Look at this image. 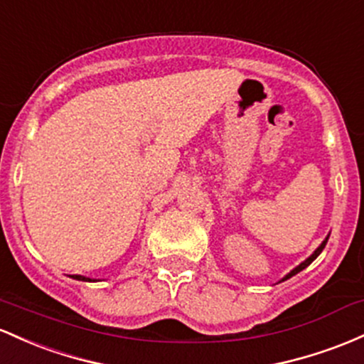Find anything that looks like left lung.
Wrapping results in <instances>:
<instances>
[{
	"label": "left lung",
	"instance_id": "obj_1",
	"mask_svg": "<svg viewBox=\"0 0 364 364\" xmlns=\"http://www.w3.org/2000/svg\"><path fill=\"white\" fill-rule=\"evenodd\" d=\"M326 240H328V235H326V237H325V239H323V242H321V244H320V246H318L316 249H314V252H313V255H311V256H309V258H306V259L303 261V263H299V264H297V267H296V268H294V270H291V272H289V273H287V275H285V277H284V279H282L280 282H284V280L291 279V277H294V275H296V273L303 272L306 267H309V264H311V263H313V261H314V259H316V258H318V256H320V252H321V251H323V247L326 246Z\"/></svg>",
	"mask_w": 364,
	"mask_h": 364
}]
</instances>
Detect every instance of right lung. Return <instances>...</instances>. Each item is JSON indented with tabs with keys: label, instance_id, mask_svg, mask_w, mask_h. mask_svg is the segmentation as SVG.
Wrapping results in <instances>:
<instances>
[{
	"label": "right lung",
	"instance_id": "1",
	"mask_svg": "<svg viewBox=\"0 0 364 364\" xmlns=\"http://www.w3.org/2000/svg\"><path fill=\"white\" fill-rule=\"evenodd\" d=\"M72 279L82 280V282H97L96 279H89V277H82V275H72Z\"/></svg>",
	"mask_w": 364,
	"mask_h": 364
}]
</instances>
